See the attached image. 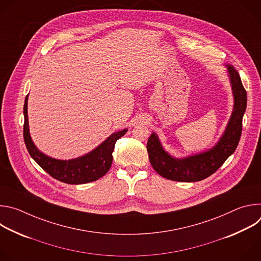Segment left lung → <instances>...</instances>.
Wrapping results in <instances>:
<instances>
[{"mask_svg":"<svg viewBox=\"0 0 261 261\" xmlns=\"http://www.w3.org/2000/svg\"><path fill=\"white\" fill-rule=\"evenodd\" d=\"M228 72L233 91L234 108L224 135L212 150L179 160L172 158L163 150L155 133L148 138L146 144L148 159L153 168L161 176L177 181L204 179L217 171L236 151L242 135L243 116L247 106V92L234 67L228 66Z\"/></svg>","mask_w":261,"mask_h":261,"instance_id":"obj_1","label":"left lung"}]
</instances>
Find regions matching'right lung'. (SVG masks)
<instances>
[{"instance_id": "obj_1", "label": "right lung", "mask_w": 261, "mask_h": 261, "mask_svg": "<svg viewBox=\"0 0 261 261\" xmlns=\"http://www.w3.org/2000/svg\"><path fill=\"white\" fill-rule=\"evenodd\" d=\"M23 115V139L31 157L50 176L60 181L71 185L94 181L103 176L109 170L111 163H113V152L115 150L116 141L128 131L127 129H124L111 134L103 143L84 157L68 161L57 160L45 156L37 150L31 139L28 123V96L24 100Z\"/></svg>"}]
</instances>
